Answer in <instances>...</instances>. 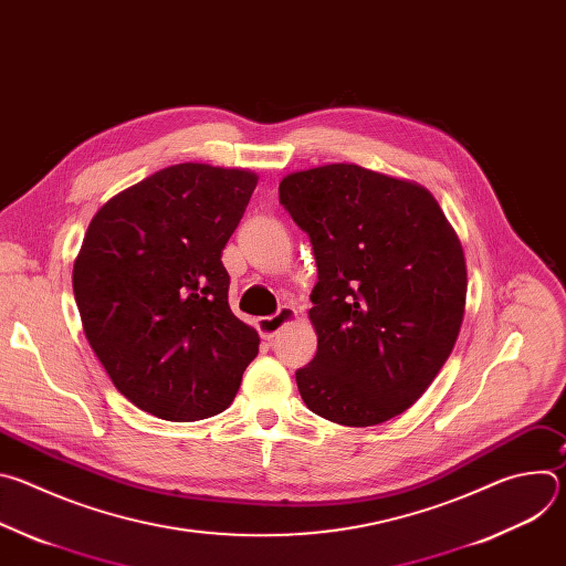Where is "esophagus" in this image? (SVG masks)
<instances>
[{"label":"esophagus","mask_w":566,"mask_h":566,"mask_svg":"<svg viewBox=\"0 0 566 566\" xmlns=\"http://www.w3.org/2000/svg\"><path fill=\"white\" fill-rule=\"evenodd\" d=\"M293 319H297V311H295L293 306L284 304L275 315L260 317V319H258V329H260V334H262L266 340H273V338L289 325V322H293Z\"/></svg>","instance_id":"obj_1"}]
</instances>
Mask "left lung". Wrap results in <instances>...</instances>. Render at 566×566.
<instances>
[{
	"label": "left lung",
	"mask_w": 566,
	"mask_h": 566,
	"mask_svg": "<svg viewBox=\"0 0 566 566\" xmlns=\"http://www.w3.org/2000/svg\"><path fill=\"white\" fill-rule=\"evenodd\" d=\"M280 203L317 264V352L295 371L306 408L352 428L406 412L448 360L465 308L463 249L437 199L332 164L284 177Z\"/></svg>",
	"instance_id": "8db88e82"
}]
</instances>
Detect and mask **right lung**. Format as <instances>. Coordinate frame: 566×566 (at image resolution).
<instances>
[{
    "instance_id": "obj_1",
    "label": "right lung",
    "mask_w": 566,
    "mask_h": 566,
    "mask_svg": "<svg viewBox=\"0 0 566 566\" xmlns=\"http://www.w3.org/2000/svg\"><path fill=\"white\" fill-rule=\"evenodd\" d=\"M258 186L249 170L179 164L112 197L73 264L85 336L143 412L199 421L223 412L260 336L228 306L226 241Z\"/></svg>"
}]
</instances>
